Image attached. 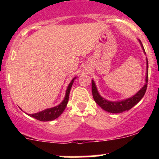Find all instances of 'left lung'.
<instances>
[{
	"mask_svg": "<svg viewBox=\"0 0 159 159\" xmlns=\"http://www.w3.org/2000/svg\"><path fill=\"white\" fill-rule=\"evenodd\" d=\"M141 45H142V49H143L144 53L145 54V49H144L143 45H142V42L139 40ZM147 62V70H146V78H145V84L143 87L142 88L134 95L132 97L129 98L125 99L123 101H119V102H110V101L106 100L105 98H102L100 95V94L98 91L97 87H96L94 81H91V90H92V95L94 98V100L102 109H104L106 111L110 112V113H121L125 111H129L131 109L132 107H134L136 104L139 103L141 101V99L143 98L145 95V91L147 89V83H148V59H146Z\"/></svg>",
	"mask_w": 159,
	"mask_h": 159,
	"instance_id": "8db88e82",
	"label": "left lung"
}]
</instances>
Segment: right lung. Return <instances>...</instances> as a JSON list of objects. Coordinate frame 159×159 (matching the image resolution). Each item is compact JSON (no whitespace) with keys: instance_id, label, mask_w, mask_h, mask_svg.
<instances>
[{"instance_id":"1","label":"right lung","mask_w":159,"mask_h":159,"mask_svg":"<svg viewBox=\"0 0 159 159\" xmlns=\"http://www.w3.org/2000/svg\"><path fill=\"white\" fill-rule=\"evenodd\" d=\"M76 78H74L71 80V81L70 82V84H68V88L66 90V94H65V98L62 101L60 105H58L57 106L53 107V108H48V109L43 110L41 111L38 112V113L35 114H29V115L32 118H34L35 119L39 120L41 121H53V120L56 119L57 118H58L62 113H63L64 110L65 109L67 106V104H68V99H69V94L70 91V89L72 87V84L74 83V80Z\"/></svg>"}]
</instances>
